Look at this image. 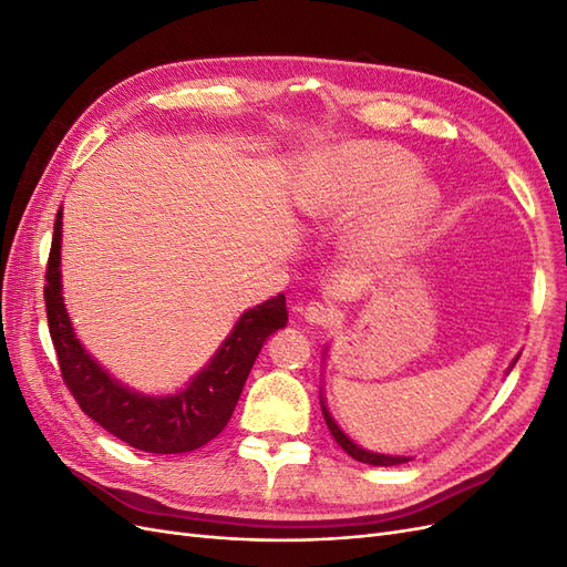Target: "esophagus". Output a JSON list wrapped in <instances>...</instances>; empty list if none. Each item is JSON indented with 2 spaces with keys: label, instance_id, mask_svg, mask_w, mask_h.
Wrapping results in <instances>:
<instances>
[{
  "label": "esophagus",
  "instance_id": "obj_1",
  "mask_svg": "<svg viewBox=\"0 0 567 567\" xmlns=\"http://www.w3.org/2000/svg\"><path fill=\"white\" fill-rule=\"evenodd\" d=\"M302 317L307 323H312V326H326L333 319V312H331V307H326L321 302H310L305 307Z\"/></svg>",
  "mask_w": 567,
  "mask_h": 567
}]
</instances>
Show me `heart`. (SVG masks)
I'll use <instances>...</instances> for the list:
<instances>
[{
    "label": "heart",
    "instance_id": "b5f03b06",
    "mask_svg": "<svg viewBox=\"0 0 567 567\" xmlns=\"http://www.w3.org/2000/svg\"><path fill=\"white\" fill-rule=\"evenodd\" d=\"M440 208V186L419 175L409 151L357 142L336 148L307 188L302 210L312 217H346L373 210L357 234L364 255H390L414 246Z\"/></svg>",
    "mask_w": 567,
    "mask_h": 567
}]
</instances>
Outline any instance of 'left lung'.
Returning <instances> with one entry per match:
<instances>
[{
  "label": "left lung",
  "mask_w": 567,
  "mask_h": 567,
  "mask_svg": "<svg viewBox=\"0 0 567 567\" xmlns=\"http://www.w3.org/2000/svg\"><path fill=\"white\" fill-rule=\"evenodd\" d=\"M326 357H329V348H323V362H326ZM518 357H520V354L513 357V362L508 364L506 373H508L513 367H516ZM319 400H321L323 421H326V425H329V431H331L333 440H336V442L340 444V447L346 450V452H348L352 458L362 461V463H369V466H400V463H406V461H411V456L381 454V452H369V450H364V447H359V444H357L354 440H350V437H348V433L342 431V427L336 423V419H333V414H331V411H329V406H326V398H323V392H321V390H319Z\"/></svg>",
  "instance_id": "obj_1"
}]
</instances>
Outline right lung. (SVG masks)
<instances>
[{
	"label": "right lung",
	"instance_id": "1",
	"mask_svg": "<svg viewBox=\"0 0 567 567\" xmlns=\"http://www.w3.org/2000/svg\"><path fill=\"white\" fill-rule=\"evenodd\" d=\"M61 229L63 208L54 221L44 302L61 375L80 409L111 435L142 452L184 454L208 444L229 423L265 340L288 323L284 293L238 317L210 362L184 388L173 394H144L113 379L75 336L63 302Z\"/></svg>",
	"mask_w": 567,
	"mask_h": 567
}]
</instances>
